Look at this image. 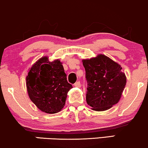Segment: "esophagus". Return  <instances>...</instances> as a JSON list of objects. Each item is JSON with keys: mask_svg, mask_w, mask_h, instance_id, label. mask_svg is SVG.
<instances>
[{"mask_svg": "<svg viewBox=\"0 0 148 148\" xmlns=\"http://www.w3.org/2000/svg\"><path fill=\"white\" fill-rule=\"evenodd\" d=\"M74 86L75 87H77V88H80V87H81V84H80V82L79 81L76 82L75 83Z\"/></svg>", "mask_w": 148, "mask_h": 148, "instance_id": "esophagus-1", "label": "esophagus"}]
</instances>
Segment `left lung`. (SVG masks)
<instances>
[{
    "instance_id": "1",
    "label": "left lung",
    "mask_w": 148,
    "mask_h": 148,
    "mask_svg": "<svg viewBox=\"0 0 148 148\" xmlns=\"http://www.w3.org/2000/svg\"><path fill=\"white\" fill-rule=\"evenodd\" d=\"M88 87L87 103L95 111H104L117 103L126 84L119 64L104 55L82 60Z\"/></svg>"
}]
</instances>
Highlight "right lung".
Listing matches in <instances>:
<instances>
[{"mask_svg": "<svg viewBox=\"0 0 148 148\" xmlns=\"http://www.w3.org/2000/svg\"><path fill=\"white\" fill-rule=\"evenodd\" d=\"M26 80L30 99L41 111L49 114L63 108L67 93L73 88L67 82L62 62L59 60L49 62L47 56L32 66Z\"/></svg>", "mask_w": 148, "mask_h": 148, "instance_id": "right-lung-1", "label": "right lung"}]
</instances>
